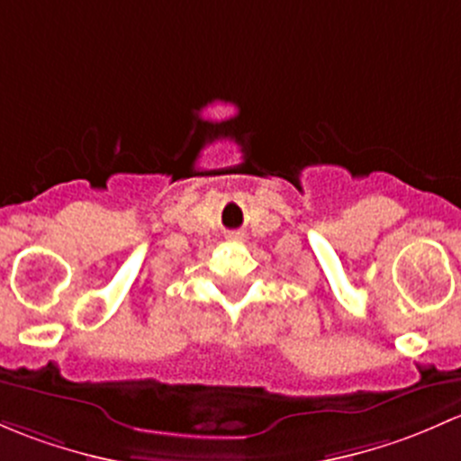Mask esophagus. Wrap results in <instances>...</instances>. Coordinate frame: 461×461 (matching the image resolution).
Masks as SVG:
<instances>
[{
	"label": "esophagus",
	"instance_id": "obj_1",
	"mask_svg": "<svg viewBox=\"0 0 461 461\" xmlns=\"http://www.w3.org/2000/svg\"><path fill=\"white\" fill-rule=\"evenodd\" d=\"M230 241H244V232H229Z\"/></svg>",
	"mask_w": 461,
	"mask_h": 461
}]
</instances>
